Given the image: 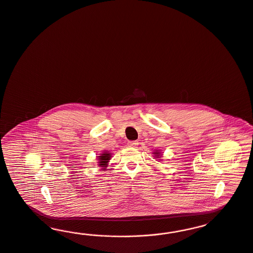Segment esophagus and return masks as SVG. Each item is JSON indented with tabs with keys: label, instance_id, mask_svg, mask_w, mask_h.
<instances>
[{
	"label": "esophagus",
	"instance_id": "obj_1",
	"mask_svg": "<svg viewBox=\"0 0 253 253\" xmlns=\"http://www.w3.org/2000/svg\"><path fill=\"white\" fill-rule=\"evenodd\" d=\"M137 145H138V142L137 141L128 142V147H131V148H135Z\"/></svg>",
	"mask_w": 253,
	"mask_h": 253
}]
</instances>
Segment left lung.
Segmentation results:
<instances>
[{
    "label": "left lung",
    "mask_w": 253,
    "mask_h": 253,
    "mask_svg": "<svg viewBox=\"0 0 253 253\" xmlns=\"http://www.w3.org/2000/svg\"><path fill=\"white\" fill-rule=\"evenodd\" d=\"M152 154H154L153 156L155 157V159L156 158H161V156H162V152L158 151V150H155V152H152Z\"/></svg>",
    "instance_id": "left-lung-1"
}]
</instances>
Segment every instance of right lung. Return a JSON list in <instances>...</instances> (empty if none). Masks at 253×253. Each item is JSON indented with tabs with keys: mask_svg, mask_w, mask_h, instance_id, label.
I'll use <instances>...</instances> for the list:
<instances>
[{
	"mask_svg": "<svg viewBox=\"0 0 253 253\" xmlns=\"http://www.w3.org/2000/svg\"><path fill=\"white\" fill-rule=\"evenodd\" d=\"M112 153L109 151H104L100 153L99 156H97L98 166L101 168V171L105 170L108 167V163L111 160Z\"/></svg>",
	"mask_w": 253,
	"mask_h": 253,
	"instance_id": "1",
	"label": "right lung"
}]
</instances>
